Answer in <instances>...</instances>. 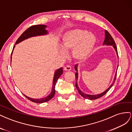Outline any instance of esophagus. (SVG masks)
<instances>
[{
  "label": "esophagus",
  "mask_w": 132,
  "mask_h": 132,
  "mask_svg": "<svg viewBox=\"0 0 132 132\" xmlns=\"http://www.w3.org/2000/svg\"><path fill=\"white\" fill-rule=\"evenodd\" d=\"M71 70V67L70 66H66V67H64V70L66 71H69Z\"/></svg>",
  "instance_id": "34e87169"
}]
</instances>
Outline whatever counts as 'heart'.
Returning <instances> with one entry per match:
<instances>
[{
  "label": "heart",
  "instance_id": "heart-1",
  "mask_svg": "<svg viewBox=\"0 0 132 132\" xmlns=\"http://www.w3.org/2000/svg\"><path fill=\"white\" fill-rule=\"evenodd\" d=\"M96 43V37L93 34L88 32L85 29H76L67 31L63 35L61 48L63 52L72 49V57L80 60L87 57L93 50Z\"/></svg>",
  "mask_w": 132,
  "mask_h": 132
}]
</instances>
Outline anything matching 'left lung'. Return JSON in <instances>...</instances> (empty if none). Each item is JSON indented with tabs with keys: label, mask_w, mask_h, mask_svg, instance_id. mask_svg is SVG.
I'll return each instance as SVG.
<instances>
[{
	"label": "left lung",
	"mask_w": 132,
	"mask_h": 132,
	"mask_svg": "<svg viewBox=\"0 0 132 132\" xmlns=\"http://www.w3.org/2000/svg\"><path fill=\"white\" fill-rule=\"evenodd\" d=\"M103 45H111V46H113V47H114V48L115 49L116 51V53L118 57V51H117V48L116 46V43L114 42V41L113 39V37H112V36L111 35V34L110 33H109L107 30H105V39H104V41L103 42ZM77 65H76L75 67V69L76 71H77ZM117 71H116V73L115 75V77H114V81L113 82H112V84H111V85L107 89H106V91L104 92H103V93L98 94V95H87V94H86L84 93V92H82L81 90L79 89V87H78V85H77V79H78V73L76 72L75 73V78H76V87L77 88V89L78 90V93H80V95L82 96L84 98L86 99H88V100H96V99H98L99 98L102 97L103 96H104L105 94L107 93V92L110 90V89L112 87L113 85H114V82L116 80V75H117Z\"/></svg>",
	"instance_id": "8db88e82"
}]
</instances>
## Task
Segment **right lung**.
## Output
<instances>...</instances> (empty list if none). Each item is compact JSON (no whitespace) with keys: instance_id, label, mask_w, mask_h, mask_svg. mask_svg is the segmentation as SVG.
Instances as JSON below:
<instances>
[{"instance_id":"add662e5","label":"right lung","mask_w":132,"mask_h":132,"mask_svg":"<svg viewBox=\"0 0 132 132\" xmlns=\"http://www.w3.org/2000/svg\"><path fill=\"white\" fill-rule=\"evenodd\" d=\"M47 27V26L44 25H32L28 29H26V30L22 34L21 36L19 37L18 39L16 40L15 44H17L21 42L22 41H23L25 39H27L29 37H31L32 36H39V35H46L47 34L48 31L46 30L45 28ZM15 47V45L14 46V48ZM12 51V53H13ZM11 61H12V56H11ZM63 73V70L62 67L60 68L59 69L57 70L55 72L54 74V80H53V85H52V91L50 94L48 96L43 98L40 99H34V98H31L28 97L24 95L28 100L31 101L34 103H42L46 102L50 100L52 97L55 96V85L56 84V82L58 80V78L60 77V76Z\"/></svg>"}]
</instances>
